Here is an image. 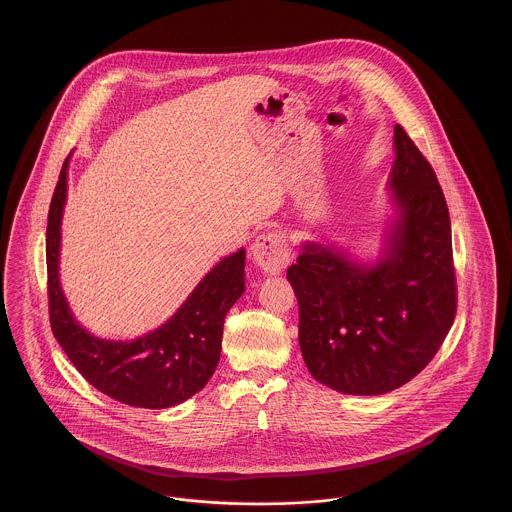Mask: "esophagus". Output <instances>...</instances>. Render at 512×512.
<instances>
[{
    "label": "esophagus",
    "mask_w": 512,
    "mask_h": 512,
    "mask_svg": "<svg viewBox=\"0 0 512 512\" xmlns=\"http://www.w3.org/2000/svg\"><path fill=\"white\" fill-rule=\"evenodd\" d=\"M251 255L255 265L265 274H280L290 263V249L282 234L268 232L257 236L251 245Z\"/></svg>",
    "instance_id": "34e87169"
}]
</instances>
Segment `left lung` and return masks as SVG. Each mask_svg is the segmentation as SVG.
<instances>
[{"label":"left lung","instance_id":"8db88e82","mask_svg":"<svg viewBox=\"0 0 512 512\" xmlns=\"http://www.w3.org/2000/svg\"><path fill=\"white\" fill-rule=\"evenodd\" d=\"M391 203L382 257L363 265L305 242L288 280L299 347L320 384L349 395L401 388L438 353L457 313L451 220L436 172L403 126L393 130Z\"/></svg>","mask_w":512,"mask_h":512}]
</instances>
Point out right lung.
<instances>
[{"mask_svg":"<svg viewBox=\"0 0 512 512\" xmlns=\"http://www.w3.org/2000/svg\"><path fill=\"white\" fill-rule=\"evenodd\" d=\"M69 157L51 197L46 232L53 336L74 368L101 393L140 409L174 407L203 390L219 365L224 318L245 290V251L232 253L211 268L182 307L157 330L132 341L92 336L74 320L59 284Z\"/></svg>","mask_w":512,"mask_h":512,"instance_id":"add662e5","label":"right lung"}]
</instances>
